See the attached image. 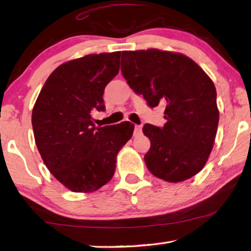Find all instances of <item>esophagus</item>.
<instances>
[{
  "label": "esophagus",
  "instance_id": "obj_1",
  "mask_svg": "<svg viewBox=\"0 0 251 251\" xmlns=\"http://www.w3.org/2000/svg\"><path fill=\"white\" fill-rule=\"evenodd\" d=\"M142 125H135V135L142 134Z\"/></svg>",
  "mask_w": 251,
  "mask_h": 251
}]
</instances>
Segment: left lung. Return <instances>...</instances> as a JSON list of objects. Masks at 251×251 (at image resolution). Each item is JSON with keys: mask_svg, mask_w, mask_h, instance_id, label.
<instances>
[{"mask_svg": "<svg viewBox=\"0 0 251 251\" xmlns=\"http://www.w3.org/2000/svg\"><path fill=\"white\" fill-rule=\"evenodd\" d=\"M122 74L148 106L165 105L163 127L146 124L144 157L152 175L169 182L188 179L207 163L219 122L215 85L184 54L151 49L122 52Z\"/></svg>", "mask_w": 251, "mask_h": 251, "instance_id": "left-lung-1", "label": "left lung"}]
</instances>
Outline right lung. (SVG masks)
<instances>
[{
    "label": "right lung",
    "mask_w": 251,
    "mask_h": 251,
    "mask_svg": "<svg viewBox=\"0 0 251 251\" xmlns=\"http://www.w3.org/2000/svg\"><path fill=\"white\" fill-rule=\"evenodd\" d=\"M121 52L90 54L59 65L46 79L32 113L34 138L56 179L75 193H92L112 179L116 157L134 124L96 127L104 90L120 71Z\"/></svg>",
    "instance_id": "obj_1"
}]
</instances>
